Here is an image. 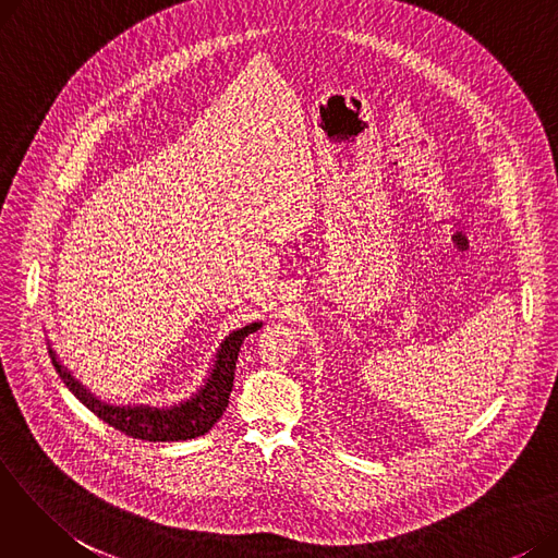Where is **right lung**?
Wrapping results in <instances>:
<instances>
[{
	"instance_id": "obj_1",
	"label": "right lung",
	"mask_w": 558,
	"mask_h": 558,
	"mask_svg": "<svg viewBox=\"0 0 558 558\" xmlns=\"http://www.w3.org/2000/svg\"><path fill=\"white\" fill-rule=\"evenodd\" d=\"M262 328V320L248 324L240 330H232L219 345L215 364L208 371V377L203 385L192 393V398L171 404V407H151V404H110L99 400L90 389H85L78 379L68 371V366L56 355V350L49 345V357L63 379L65 387L83 402L95 416H99L110 427L120 429L142 441H187V438L203 436L210 432L213 425L223 416L228 407V396L232 391L234 368H238V355L244 339Z\"/></svg>"
}]
</instances>
